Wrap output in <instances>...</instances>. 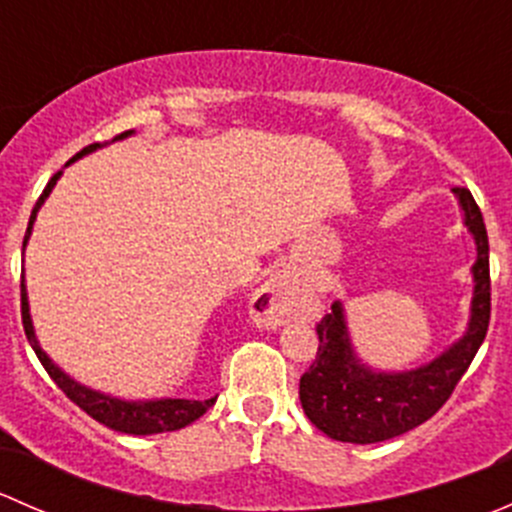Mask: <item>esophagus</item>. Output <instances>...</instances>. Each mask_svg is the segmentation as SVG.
I'll list each match as a JSON object with an SVG mask.
<instances>
[{
  "label": "esophagus",
  "instance_id": "esophagus-1",
  "mask_svg": "<svg viewBox=\"0 0 512 512\" xmlns=\"http://www.w3.org/2000/svg\"><path fill=\"white\" fill-rule=\"evenodd\" d=\"M299 304H302V289L287 272H280L257 289V294L252 297V314L265 327H277L297 312Z\"/></svg>",
  "mask_w": 512,
  "mask_h": 512
}]
</instances>
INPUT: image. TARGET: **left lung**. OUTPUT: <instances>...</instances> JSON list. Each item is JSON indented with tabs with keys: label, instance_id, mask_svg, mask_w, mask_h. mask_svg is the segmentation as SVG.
Segmentation results:
<instances>
[{
	"label": "left lung",
	"instance_id": "8db88e82",
	"mask_svg": "<svg viewBox=\"0 0 512 512\" xmlns=\"http://www.w3.org/2000/svg\"><path fill=\"white\" fill-rule=\"evenodd\" d=\"M453 193L478 252L466 334L418 369L374 371L356 356L342 302H334L332 312L317 324V359L299 379L304 414L334 441L364 446L421 426L446 404L483 344L490 322L488 232L471 190L453 188Z\"/></svg>",
	"mask_w": 512,
	"mask_h": 512
}]
</instances>
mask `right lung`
Listing matches in <instances>:
<instances>
[{
    "label": "right lung",
    "mask_w": 512,
    "mask_h": 512,
    "mask_svg": "<svg viewBox=\"0 0 512 512\" xmlns=\"http://www.w3.org/2000/svg\"><path fill=\"white\" fill-rule=\"evenodd\" d=\"M131 133L133 131L121 133V136H116L113 141L131 136ZM96 148H101V143H91V146H86L84 151L76 153L69 163H74V160L86 156V153H94ZM59 178H61V170L49 180V183H46L44 193H41V198L36 200L32 218H29L27 235H24V247H27L29 235H32V225L36 220V213H39V208L44 205V200L49 198V193L54 190L56 180ZM22 324H24V332H27V339H29V344H32L34 354L39 356L41 366H44L46 374L54 379V384L59 386V389L64 391V394L69 396V399L74 401L79 409H84L91 418H96V421L103 423V426L113 428V431L133 433V436H151V433L178 431V428H185L188 423H193L195 418L203 416L205 411L215 404V399H218V396H213V399H208V401H188V399L126 401V399H116V396L101 394V391H94V389H89V386L74 381L69 374H64V371H61L59 366L49 359V356H46L44 349L39 347V339H36V334H34L32 314H29V299H27V285H24V275H22Z\"/></svg>",
    "instance_id": "obj_1"
}]
</instances>
